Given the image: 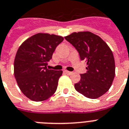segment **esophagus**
<instances>
[{
	"label": "esophagus",
	"mask_w": 129,
	"mask_h": 129,
	"mask_svg": "<svg viewBox=\"0 0 129 129\" xmlns=\"http://www.w3.org/2000/svg\"><path fill=\"white\" fill-rule=\"evenodd\" d=\"M64 72L66 73V74H68V75H71V74H72V72H71V71H67V70H66V71H64Z\"/></svg>",
	"instance_id": "1"
}]
</instances>
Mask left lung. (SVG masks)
<instances>
[{
	"label": "left lung",
	"instance_id": "obj_1",
	"mask_svg": "<svg viewBox=\"0 0 129 129\" xmlns=\"http://www.w3.org/2000/svg\"><path fill=\"white\" fill-rule=\"evenodd\" d=\"M78 51L81 60L87 63L86 73L81 74V80L75 88L85 97L96 99L111 87L115 74L113 54L108 44L99 36L83 31L65 37Z\"/></svg>",
	"mask_w": 129,
	"mask_h": 129
}]
</instances>
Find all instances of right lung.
<instances>
[{
	"mask_svg": "<svg viewBox=\"0 0 129 129\" xmlns=\"http://www.w3.org/2000/svg\"><path fill=\"white\" fill-rule=\"evenodd\" d=\"M63 38L56 35L37 33L21 44L14 59V76L21 91L35 102L52 96L63 71L48 70L46 66Z\"/></svg>",
	"mask_w": 129,
	"mask_h": 129,
	"instance_id": "add662e5",
	"label": "right lung"
}]
</instances>
